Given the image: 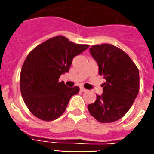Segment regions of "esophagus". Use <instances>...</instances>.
I'll use <instances>...</instances> for the list:
<instances>
[{
	"label": "esophagus",
	"instance_id": "obj_1",
	"mask_svg": "<svg viewBox=\"0 0 154 154\" xmlns=\"http://www.w3.org/2000/svg\"><path fill=\"white\" fill-rule=\"evenodd\" d=\"M80 89H81V91L82 92H86L87 91V89H85V88H83V87H81V88H80Z\"/></svg>",
	"mask_w": 154,
	"mask_h": 154
}]
</instances>
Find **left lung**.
<instances>
[{"label": "left lung", "instance_id": "obj_1", "mask_svg": "<svg viewBox=\"0 0 154 154\" xmlns=\"http://www.w3.org/2000/svg\"><path fill=\"white\" fill-rule=\"evenodd\" d=\"M89 50L105 82L102 95H97L88 109L99 122H116L129 111L138 94V69L127 53L112 45H96Z\"/></svg>", "mask_w": 154, "mask_h": 154}]
</instances>
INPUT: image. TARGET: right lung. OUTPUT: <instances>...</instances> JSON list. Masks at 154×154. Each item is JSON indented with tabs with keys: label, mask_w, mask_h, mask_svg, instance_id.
<instances>
[{
	"label": "right lung",
	"mask_w": 154,
	"mask_h": 154,
	"mask_svg": "<svg viewBox=\"0 0 154 154\" xmlns=\"http://www.w3.org/2000/svg\"><path fill=\"white\" fill-rule=\"evenodd\" d=\"M89 47L57 36L28 54L20 71V88L25 105L35 117L49 122L65 112L70 98L80 89L66 86L58 80L60 75L69 72L72 58Z\"/></svg>",
	"instance_id": "add662e5"
}]
</instances>
